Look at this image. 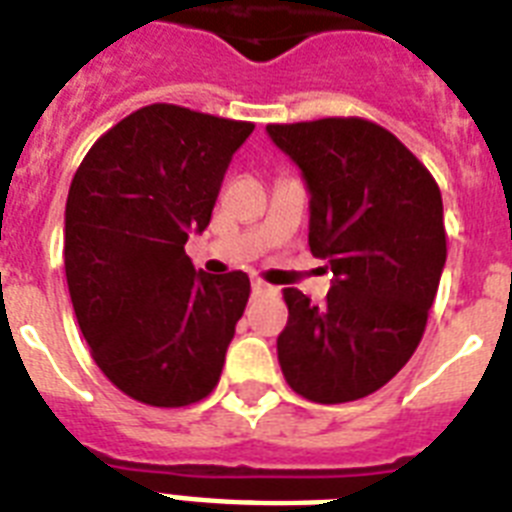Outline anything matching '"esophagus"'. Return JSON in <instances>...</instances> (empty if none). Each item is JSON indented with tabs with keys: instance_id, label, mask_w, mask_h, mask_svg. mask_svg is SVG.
I'll list each match as a JSON object with an SVG mask.
<instances>
[{
	"instance_id": "esophagus-1",
	"label": "esophagus",
	"mask_w": 512,
	"mask_h": 512,
	"mask_svg": "<svg viewBox=\"0 0 512 512\" xmlns=\"http://www.w3.org/2000/svg\"><path fill=\"white\" fill-rule=\"evenodd\" d=\"M252 292H255V295H276L279 289L271 287V284H265V281L255 279V281H252Z\"/></svg>"
}]
</instances>
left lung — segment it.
Instances as JSON below:
<instances>
[{"instance_id":"1","label":"left lung","mask_w":512,"mask_h":512,"mask_svg":"<svg viewBox=\"0 0 512 512\" xmlns=\"http://www.w3.org/2000/svg\"><path fill=\"white\" fill-rule=\"evenodd\" d=\"M268 135L303 170L308 244L335 273L321 305L284 289L281 372L308 401H358L393 380L422 340L446 263L441 191L428 167L369 119L268 124Z\"/></svg>"}]
</instances>
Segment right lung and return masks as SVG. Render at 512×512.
<instances>
[{
	"label": "right lung",
	"instance_id": "add662e5",
	"mask_svg": "<svg viewBox=\"0 0 512 512\" xmlns=\"http://www.w3.org/2000/svg\"><path fill=\"white\" fill-rule=\"evenodd\" d=\"M255 124L154 103L103 132L66 201V281L100 372L140 404L177 409L215 390L247 273L193 268L191 231Z\"/></svg>",
	"mask_w": 512,
	"mask_h": 512
}]
</instances>
